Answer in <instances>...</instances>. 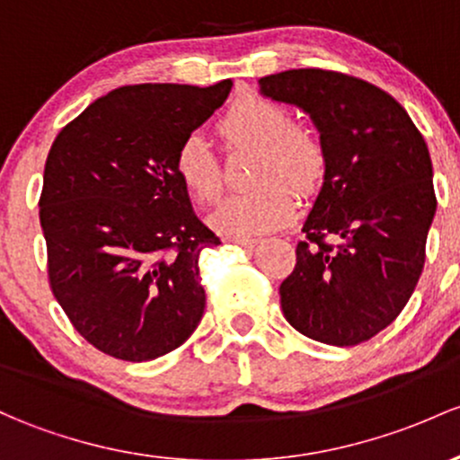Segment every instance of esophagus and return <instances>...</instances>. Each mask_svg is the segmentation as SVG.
Wrapping results in <instances>:
<instances>
[{
  "label": "esophagus",
  "mask_w": 460,
  "mask_h": 460,
  "mask_svg": "<svg viewBox=\"0 0 460 460\" xmlns=\"http://www.w3.org/2000/svg\"><path fill=\"white\" fill-rule=\"evenodd\" d=\"M234 243L241 245V248L252 250V248H256V243H259V241L256 239H234Z\"/></svg>",
  "instance_id": "34e87169"
}]
</instances>
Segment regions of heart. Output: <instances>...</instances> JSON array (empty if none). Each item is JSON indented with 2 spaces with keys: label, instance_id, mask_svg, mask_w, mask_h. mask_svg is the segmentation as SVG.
Returning <instances> with one entry per match:
<instances>
[{
  "label": "heart",
  "instance_id": "1",
  "mask_svg": "<svg viewBox=\"0 0 460 460\" xmlns=\"http://www.w3.org/2000/svg\"><path fill=\"white\" fill-rule=\"evenodd\" d=\"M221 133L232 146L256 149L254 190L230 195L208 215V226L221 236L252 239L285 228L296 215V199L285 184L311 195L327 171V149L314 131L294 125L279 102L243 98L226 113ZM177 180L197 201H212L221 190L219 166L208 142L189 133L172 157Z\"/></svg>",
  "mask_w": 460,
  "mask_h": 460
}]
</instances>
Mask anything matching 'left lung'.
Wrapping results in <instances>:
<instances>
[{
	"instance_id": "left-lung-1",
	"label": "left lung",
	"mask_w": 460,
	"mask_h": 460,
	"mask_svg": "<svg viewBox=\"0 0 460 460\" xmlns=\"http://www.w3.org/2000/svg\"><path fill=\"white\" fill-rule=\"evenodd\" d=\"M259 87L307 113L327 149L307 241L280 285L285 318L318 342H367L406 307L426 263L437 212L426 140L390 93L347 74L288 70Z\"/></svg>"
}]
</instances>
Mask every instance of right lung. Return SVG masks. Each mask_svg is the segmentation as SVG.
Returning <instances> with one entry per match:
<instances>
[{
  "label": "right lung",
  "instance_id": "obj_1",
  "mask_svg": "<svg viewBox=\"0 0 460 460\" xmlns=\"http://www.w3.org/2000/svg\"><path fill=\"white\" fill-rule=\"evenodd\" d=\"M230 90V78L120 87L74 118L48 153L39 219L52 294L111 358H162L204 315L199 254L221 241L192 212L172 157Z\"/></svg>",
  "mask_w": 460,
  "mask_h": 460
}]
</instances>
